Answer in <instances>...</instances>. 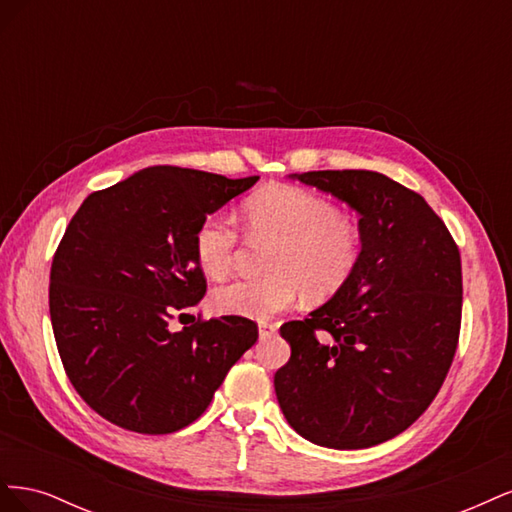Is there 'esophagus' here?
Returning a JSON list of instances; mask_svg holds the SVG:
<instances>
[{
  "label": "esophagus",
  "instance_id": "34e87169",
  "mask_svg": "<svg viewBox=\"0 0 512 512\" xmlns=\"http://www.w3.org/2000/svg\"><path fill=\"white\" fill-rule=\"evenodd\" d=\"M275 331H277V324H275V322L262 320V322L258 324V333H260V337H271Z\"/></svg>",
  "mask_w": 512,
  "mask_h": 512
}]
</instances>
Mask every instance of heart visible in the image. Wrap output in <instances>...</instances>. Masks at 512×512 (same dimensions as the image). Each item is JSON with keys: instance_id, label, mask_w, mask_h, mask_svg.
Here are the masks:
<instances>
[{"instance_id": "obj_1", "label": "heart", "mask_w": 512, "mask_h": 512, "mask_svg": "<svg viewBox=\"0 0 512 512\" xmlns=\"http://www.w3.org/2000/svg\"><path fill=\"white\" fill-rule=\"evenodd\" d=\"M252 230L280 239L267 277H239L215 290L213 305L224 314L271 318L297 303L327 299L342 288L361 258V235L331 203L294 185H271L247 200ZM239 235L224 215H209L196 230V258L205 273L220 277L235 262Z\"/></svg>"}]
</instances>
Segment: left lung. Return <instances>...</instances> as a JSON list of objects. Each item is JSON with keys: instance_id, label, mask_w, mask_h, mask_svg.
I'll return each instance as SVG.
<instances>
[{"instance_id": "obj_1", "label": "left lung", "mask_w": 512, "mask_h": 512, "mask_svg": "<svg viewBox=\"0 0 512 512\" xmlns=\"http://www.w3.org/2000/svg\"><path fill=\"white\" fill-rule=\"evenodd\" d=\"M290 179L359 213L361 258L327 303L282 324L290 361L275 371V395L305 440L337 451L376 446L427 410L453 363L459 250L425 198L386 175L312 170Z\"/></svg>"}]
</instances>
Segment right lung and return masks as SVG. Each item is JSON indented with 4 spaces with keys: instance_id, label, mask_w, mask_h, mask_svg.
Segmentation results:
<instances>
[{
    "instance_id": "right-lung-1",
    "label": "right lung",
    "mask_w": 512,
    "mask_h": 512,
    "mask_svg": "<svg viewBox=\"0 0 512 512\" xmlns=\"http://www.w3.org/2000/svg\"><path fill=\"white\" fill-rule=\"evenodd\" d=\"M256 181L151 166L74 213L53 258L49 309L72 386L106 421L138 433L188 427L256 344V322L241 316L168 329L207 292L198 226Z\"/></svg>"
}]
</instances>
